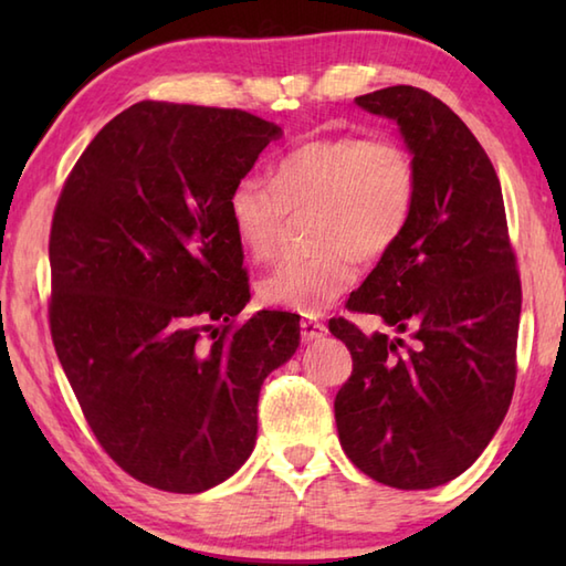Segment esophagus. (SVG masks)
Returning <instances> with one entry per match:
<instances>
[{
	"label": "esophagus",
	"instance_id": "esophagus-1",
	"mask_svg": "<svg viewBox=\"0 0 566 566\" xmlns=\"http://www.w3.org/2000/svg\"><path fill=\"white\" fill-rule=\"evenodd\" d=\"M326 335V326H323L321 321H314V318H304L302 321V338L306 343H314L318 338H323Z\"/></svg>",
	"mask_w": 566,
	"mask_h": 566
}]
</instances>
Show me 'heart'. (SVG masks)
<instances>
[{"instance_id":"b5f03b06","label":"heart","mask_w":566,"mask_h":566,"mask_svg":"<svg viewBox=\"0 0 566 566\" xmlns=\"http://www.w3.org/2000/svg\"><path fill=\"white\" fill-rule=\"evenodd\" d=\"M418 175L408 150L391 138L328 136L306 140L272 167V185L243 175L228 191L226 213L238 245L268 260L286 211L314 207L308 258L286 260L260 282L264 304L318 316L357 280L355 258L389 255L416 209Z\"/></svg>"}]
</instances>
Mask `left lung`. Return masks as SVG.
I'll use <instances>...</instances> for the list:
<instances>
[{"instance_id": "1", "label": "left lung", "mask_w": 566, "mask_h": 566, "mask_svg": "<svg viewBox=\"0 0 566 566\" xmlns=\"http://www.w3.org/2000/svg\"><path fill=\"white\" fill-rule=\"evenodd\" d=\"M355 104L399 126L418 195L406 233L347 302L396 338L331 323L353 355L335 423L359 472L394 489H432L472 467L506 418L521 280L501 182L462 118L411 84ZM401 332L412 335L408 348Z\"/></svg>"}]
</instances>
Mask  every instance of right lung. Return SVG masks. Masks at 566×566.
<instances>
[{"instance_id":"right-lung-1","label":"right lung","mask_w":566,"mask_h":566,"mask_svg":"<svg viewBox=\"0 0 566 566\" xmlns=\"http://www.w3.org/2000/svg\"><path fill=\"white\" fill-rule=\"evenodd\" d=\"M282 128L240 109L138 102L72 167L51 228V335L94 436L138 482L201 494L258 440L298 316L250 302L228 191Z\"/></svg>"}]
</instances>
